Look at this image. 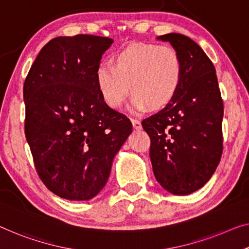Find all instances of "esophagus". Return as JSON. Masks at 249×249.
Here are the masks:
<instances>
[{
	"label": "esophagus",
	"instance_id": "1",
	"mask_svg": "<svg viewBox=\"0 0 249 249\" xmlns=\"http://www.w3.org/2000/svg\"><path fill=\"white\" fill-rule=\"evenodd\" d=\"M132 124H133V127L135 129H141L142 128V124H141V121L140 120H136V118H133L132 120Z\"/></svg>",
	"mask_w": 249,
	"mask_h": 249
}]
</instances>
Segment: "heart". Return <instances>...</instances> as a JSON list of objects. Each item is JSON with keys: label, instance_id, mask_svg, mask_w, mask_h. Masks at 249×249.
Masks as SVG:
<instances>
[{"label": "heart", "instance_id": "b5f03b06", "mask_svg": "<svg viewBox=\"0 0 249 249\" xmlns=\"http://www.w3.org/2000/svg\"><path fill=\"white\" fill-rule=\"evenodd\" d=\"M113 67L102 62L95 71L96 85L109 107L121 108L128 91L135 109L164 108L180 90L183 67L171 47L133 42L117 51Z\"/></svg>", "mask_w": 249, "mask_h": 249}]
</instances>
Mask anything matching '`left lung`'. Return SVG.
Segmentation results:
<instances>
[{"label": "left lung", "mask_w": 249, "mask_h": 249, "mask_svg": "<svg viewBox=\"0 0 249 249\" xmlns=\"http://www.w3.org/2000/svg\"><path fill=\"white\" fill-rule=\"evenodd\" d=\"M158 39L179 53L182 83L176 98L142 126L151 139L155 179L166 191L184 196L202 188L219 164L224 104L214 66L194 40L180 33Z\"/></svg>", "instance_id": "1"}]
</instances>
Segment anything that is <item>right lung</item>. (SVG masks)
Returning a JSON list of instances; mask_svg holds the SVG:
<instances>
[{
	"label": "right lung",
	"instance_id": "1",
	"mask_svg": "<svg viewBox=\"0 0 249 249\" xmlns=\"http://www.w3.org/2000/svg\"><path fill=\"white\" fill-rule=\"evenodd\" d=\"M113 39L77 35L50 40L23 85L24 133L36 172L51 192L89 200L108 180L132 133L126 115L104 102L95 71Z\"/></svg>",
	"mask_w": 249,
	"mask_h": 249
}]
</instances>
